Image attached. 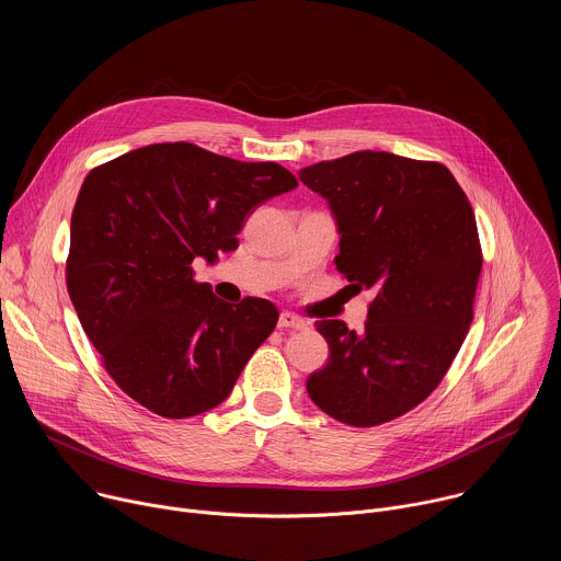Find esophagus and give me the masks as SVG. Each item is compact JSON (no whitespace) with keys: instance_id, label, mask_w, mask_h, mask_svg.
<instances>
[{"instance_id":"esophagus-1","label":"esophagus","mask_w":561,"mask_h":561,"mask_svg":"<svg viewBox=\"0 0 561 561\" xmlns=\"http://www.w3.org/2000/svg\"><path fill=\"white\" fill-rule=\"evenodd\" d=\"M277 327L282 329V331H304L306 329V322L301 317H297L295 312H282L279 314V322H277Z\"/></svg>"}]
</instances>
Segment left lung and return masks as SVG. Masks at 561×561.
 Returning <instances> with one entry per match:
<instances>
[{"label":"left lung","mask_w":561,"mask_h":561,"mask_svg":"<svg viewBox=\"0 0 561 561\" xmlns=\"http://www.w3.org/2000/svg\"><path fill=\"white\" fill-rule=\"evenodd\" d=\"M299 180L337 219V271L373 293L359 333L314 322L331 359L306 390L342 424H386L439 386L470 329L484 262L472 206L444 164L392 152H351Z\"/></svg>","instance_id":"1"}]
</instances>
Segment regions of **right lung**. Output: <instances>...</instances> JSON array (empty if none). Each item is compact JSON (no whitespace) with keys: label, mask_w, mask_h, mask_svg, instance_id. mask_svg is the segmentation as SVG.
Segmentation results:
<instances>
[{"label":"right lung","mask_w":561,"mask_h":561,"mask_svg":"<svg viewBox=\"0 0 561 561\" xmlns=\"http://www.w3.org/2000/svg\"><path fill=\"white\" fill-rule=\"evenodd\" d=\"M297 186L275 162H237L188 141L150 144L95 167L70 217L66 286L113 381L169 420L230 394L279 310L221 301L195 282L262 202Z\"/></svg>","instance_id":"add662e5"}]
</instances>
